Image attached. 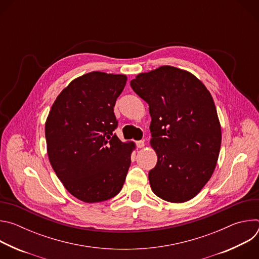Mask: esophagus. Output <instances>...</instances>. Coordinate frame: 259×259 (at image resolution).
<instances>
[{
	"instance_id": "esophagus-1",
	"label": "esophagus",
	"mask_w": 259,
	"mask_h": 259,
	"mask_svg": "<svg viewBox=\"0 0 259 259\" xmlns=\"http://www.w3.org/2000/svg\"><path fill=\"white\" fill-rule=\"evenodd\" d=\"M136 145L139 147V149H142V147L144 146V141L143 140H138V141H136Z\"/></svg>"
}]
</instances>
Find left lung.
I'll use <instances>...</instances> for the list:
<instances>
[{"label": "left lung", "mask_w": 259, "mask_h": 259, "mask_svg": "<svg viewBox=\"0 0 259 259\" xmlns=\"http://www.w3.org/2000/svg\"><path fill=\"white\" fill-rule=\"evenodd\" d=\"M149 103L151 145L158 161L149 173L155 195L171 203L196 197L211 178L221 128L210 92L193 73L164 65L130 82Z\"/></svg>", "instance_id": "8db88e82"}]
</instances>
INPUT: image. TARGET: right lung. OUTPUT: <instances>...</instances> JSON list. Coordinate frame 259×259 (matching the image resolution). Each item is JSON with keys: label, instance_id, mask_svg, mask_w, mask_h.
<instances>
[{"label": "right lung", "instance_id": "add662e5", "mask_svg": "<svg viewBox=\"0 0 259 259\" xmlns=\"http://www.w3.org/2000/svg\"><path fill=\"white\" fill-rule=\"evenodd\" d=\"M126 82L125 75L88 72L60 92L48 115L50 164L67 192L85 203L114 198L125 182L135 143L114 133V106Z\"/></svg>", "mask_w": 259, "mask_h": 259}]
</instances>
